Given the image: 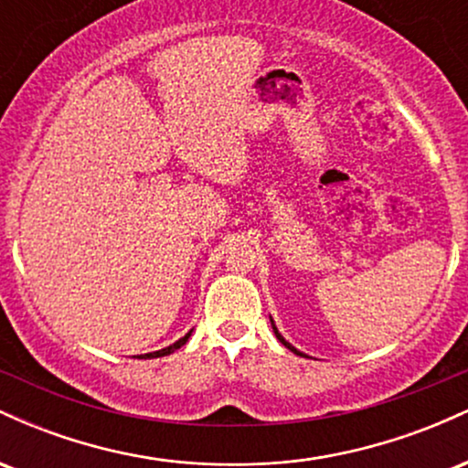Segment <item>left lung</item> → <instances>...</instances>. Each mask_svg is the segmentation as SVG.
<instances>
[{"label": "left lung", "instance_id": "left-lung-1", "mask_svg": "<svg viewBox=\"0 0 468 468\" xmlns=\"http://www.w3.org/2000/svg\"><path fill=\"white\" fill-rule=\"evenodd\" d=\"M271 324H272V319H271ZM272 330H275V336L279 338V341H282V343H283V346H286V347H288V350H292L294 354H299V356H303V354H302V352H299V350H294V347H292V346H290V343L286 341V338H283L282 335H279V330H277V327H275V324H272Z\"/></svg>", "mask_w": 468, "mask_h": 468}]
</instances>
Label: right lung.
Here are the masks:
<instances>
[{"instance_id": "add662e5", "label": "right lung", "mask_w": 468, "mask_h": 468, "mask_svg": "<svg viewBox=\"0 0 468 468\" xmlns=\"http://www.w3.org/2000/svg\"><path fill=\"white\" fill-rule=\"evenodd\" d=\"M189 336H191V332H186V335L182 336V338H178V341H176L174 346H169V347H163V350H158V352H154V354H144V356H147V358H158V356H166V354H171V352L180 350V347L185 346L186 341H189Z\"/></svg>"}]
</instances>
